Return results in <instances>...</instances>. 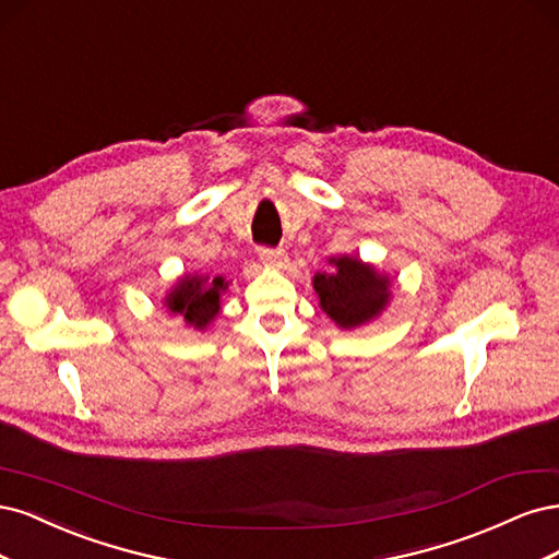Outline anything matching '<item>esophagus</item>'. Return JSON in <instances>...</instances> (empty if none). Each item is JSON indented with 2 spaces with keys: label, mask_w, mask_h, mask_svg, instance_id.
I'll return each instance as SVG.
<instances>
[{
  "label": "esophagus",
  "mask_w": 559,
  "mask_h": 559,
  "mask_svg": "<svg viewBox=\"0 0 559 559\" xmlns=\"http://www.w3.org/2000/svg\"><path fill=\"white\" fill-rule=\"evenodd\" d=\"M260 258L264 264H272V266H283V262L287 260V253L283 248H262L260 250Z\"/></svg>",
  "instance_id": "esophagus-1"
}]
</instances>
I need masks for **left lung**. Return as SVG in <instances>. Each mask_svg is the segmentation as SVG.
<instances>
[{
  "instance_id": "obj_1",
  "label": "left lung",
  "mask_w": 559,
  "mask_h": 559,
  "mask_svg": "<svg viewBox=\"0 0 559 559\" xmlns=\"http://www.w3.org/2000/svg\"><path fill=\"white\" fill-rule=\"evenodd\" d=\"M332 274H316L313 287L318 293L322 311L338 328L362 325L369 318L383 311L388 304V281L353 258L332 260Z\"/></svg>"
}]
</instances>
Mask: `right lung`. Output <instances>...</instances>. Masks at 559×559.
<instances>
[{
    "mask_svg": "<svg viewBox=\"0 0 559 559\" xmlns=\"http://www.w3.org/2000/svg\"><path fill=\"white\" fill-rule=\"evenodd\" d=\"M227 283L223 276H215L211 283L206 278H183L174 287V293L167 299L171 313H181L186 322L194 328H206L209 322L221 311V290Z\"/></svg>",
    "mask_w": 559,
    "mask_h": 559,
    "instance_id": "right-lung-1",
    "label": "right lung"
}]
</instances>
